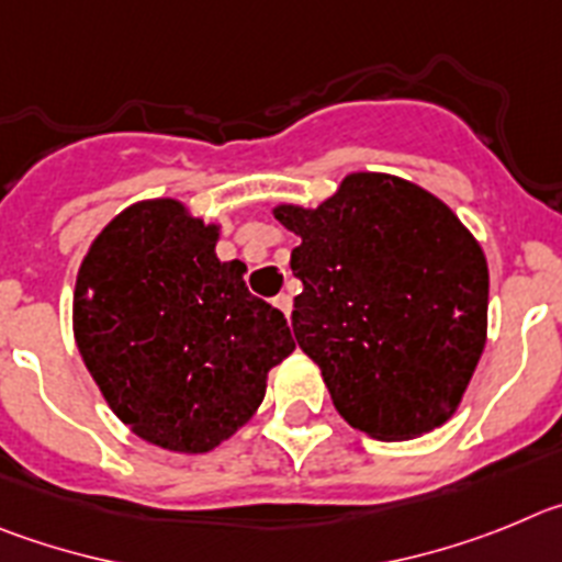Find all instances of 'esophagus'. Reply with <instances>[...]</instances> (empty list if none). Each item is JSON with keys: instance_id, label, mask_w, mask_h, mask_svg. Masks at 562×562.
<instances>
[{"instance_id": "34e87169", "label": "esophagus", "mask_w": 562, "mask_h": 562, "mask_svg": "<svg viewBox=\"0 0 562 562\" xmlns=\"http://www.w3.org/2000/svg\"><path fill=\"white\" fill-rule=\"evenodd\" d=\"M274 305L280 307L282 313H285V316H291V307H293V300L291 296H288V293H277L274 296Z\"/></svg>"}]
</instances>
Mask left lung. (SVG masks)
<instances>
[{
  "instance_id": "left-lung-1",
  "label": "left lung",
  "mask_w": 562,
  "mask_h": 562,
  "mask_svg": "<svg viewBox=\"0 0 562 562\" xmlns=\"http://www.w3.org/2000/svg\"><path fill=\"white\" fill-rule=\"evenodd\" d=\"M302 237L291 271L293 336L333 406L375 439L439 428L462 403L487 341V260L468 226L423 187L350 173L305 210L274 206Z\"/></svg>"
}]
</instances>
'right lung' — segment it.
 <instances>
[{
  "instance_id": "add662e5",
  "label": "right lung",
  "mask_w": 562,
  "mask_h": 562,
  "mask_svg": "<svg viewBox=\"0 0 562 562\" xmlns=\"http://www.w3.org/2000/svg\"><path fill=\"white\" fill-rule=\"evenodd\" d=\"M218 226L176 199L139 201L80 262L75 341L111 412L145 442L206 453L249 423L269 369L293 352L288 322L251 296Z\"/></svg>"
}]
</instances>
